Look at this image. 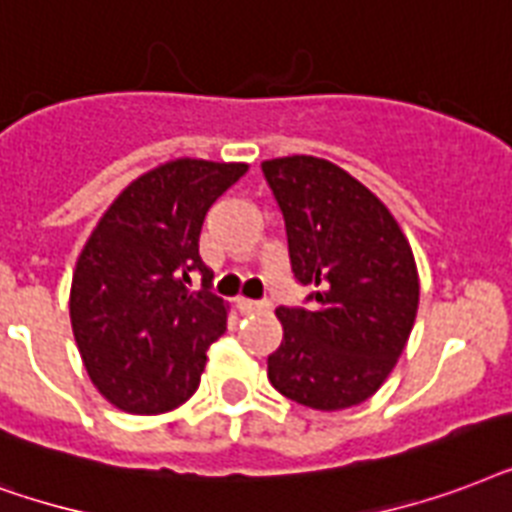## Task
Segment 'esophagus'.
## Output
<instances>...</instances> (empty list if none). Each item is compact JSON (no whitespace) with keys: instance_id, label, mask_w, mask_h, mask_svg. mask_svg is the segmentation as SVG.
Masks as SVG:
<instances>
[{"instance_id":"34e87169","label":"esophagus","mask_w":512,"mask_h":512,"mask_svg":"<svg viewBox=\"0 0 512 512\" xmlns=\"http://www.w3.org/2000/svg\"><path fill=\"white\" fill-rule=\"evenodd\" d=\"M267 301H256V299H237V310L240 312H261L267 310Z\"/></svg>"}]
</instances>
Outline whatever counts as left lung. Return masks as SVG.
<instances>
[{"label": "left lung", "mask_w": 512, "mask_h": 512, "mask_svg": "<svg viewBox=\"0 0 512 512\" xmlns=\"http://www.w3.org/2000/svg\"><path fill=\"white\" fill-rule=\"evenodd\" d=\"M283 213L291 272L307 307H277L283 342L267 358L277 392L339 411L374 395L414 328L419 275L398 221L334 162L293 154L261 162Z\"/></svg>", "instance_id": "1"}]
</instances>
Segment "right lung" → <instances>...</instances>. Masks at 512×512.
<instances>
[{
  "label": "right lung",
  "mask_w": 512,
  "mask_h": 512,
  "mask_svg": "<svg viewBox=\"0 0 512 512\" xmlns=\"http://www.w3.org/2000/svg\"><path fill=\"white\" fill-rule=\"evenodd\" d=\"M245 162L173 160L109 205L71 277V328L93 384L128 414H165L200 387L227 304L200 259L205 213ZM203 275L194 292L191 275Z\"/></svg>",
  "instance_id": "1"
}]
</instances>
